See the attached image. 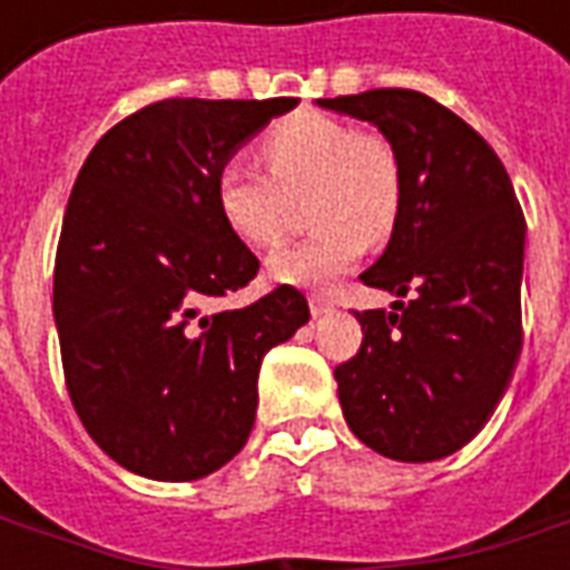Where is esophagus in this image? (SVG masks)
Here are the masks:
<instances>
[{
	"instance_id": "esophagus-1",
	"label": "esophagus",
	"mask_w": 570,
	"mask_h": 570,
	"mask_svg": "<svg viewBox=\"0 0 570 570\" xmlns=\"http://www.w3.org/2000/svg\"><path fill=\"white\" fill-rule=\"evenodd\" d=\"M308 305H311V314H314V317H321V314H330V311H333V302H330L326 296H317V293L308 298Z\"/></svg>"
}]
</instances>
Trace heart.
<instances>
[{"instance_id":"obj_1","label":"heart","mask_w":570,"mask_h":570,"mask_svg":"<svg viewBox=\"0 0 570 570\" xmlns=\"http://www.w3.org/2000/svg\"><path fill=\"white\" fill-rule=\"evenodd\" d=\"M265 167L228 158L216 170L213 195L223 223L256 249L277 247L293 200L308 198L317 232L281 249L268 274L281 284L323 286L363 256L366 237L391 235L400 213L403 170L394 142L345 118L296 112L265 130Z\"/></svg>"}]
</instances>
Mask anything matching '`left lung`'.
<instances>
[{
	"mask_svg": "<svg viewBox=\"0 0 570 570\" xmlns=\"http://www.w3.org/2000/svg\"><path fill=\"white\" fill-rule=\"evenodd\" d=\"M317 104L379 125L403 170L391 244L360 274L400 298L394 311H354L363 345L335 366L342 412L384 458L440 461L485 428L513 379L525 216L494 149L428 94L375 88Z\"/></svg>",
	"mask_w": 570,
	"mask_h": 570,
	"instance_id": "obj_1",
	"label": "left lung"
}]
</instances>
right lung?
I'll use <instances>...</instances> for the list:
<instances>
[{
	"label": "right lung",
	"mask_w": 570,
	"mask_h": 570,
	"mask_svg": "<svg viewBox=\"0 0 570 570\" xmlns=\"http://www.w3.org/2000/svg\"><path fill=\"white\" fill-rule=\"evenodd\" d=\"M296 104L158 100L106 130L76 176L55 259L63 379L91 440L130 473L191 482L228 464L256 421L262 357L308 323L289 284L207 311L259 274L219 216L216 170Z\"/></svg>",
	"instance_id": "1"
}]
</instances>
